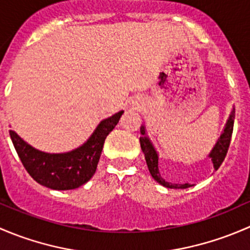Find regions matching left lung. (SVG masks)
<instances>
[{
	"instance_id": "1",
	"label": "left lung",
	"mask_w": 250,
	"mask_h": 250,
	"mask_svg": "<svg viewBox=\"0 0 250 250\" xmlns=\"http://www.w3.org/2000/svg\"><path fill=\"white\" fill-rule=\"evenodd\" d=\"M233 122H234V107L231 111L230 116H229V120L226 122L225 128H224L223 133H221L220 138L216 141L215 146L213 147V150L210 151V153L208 155L209 158H211V162H213L214 169L218 170L219 167L221 166V163L224 162L226 157V153H228L229 146H230L231 137H232V130H233ZM140 146L141 150H143L144 155H145L146 165H147L148 172H150L152 178L157 181L158 184L163 185L165 188H191V184H172L166 181L165 179L161 176L160 170H158V153L157 151L153 147L152 143H151L148 137L146 135V129L145 125H141L140 127Z\"/></svg>"
}]
</instances>
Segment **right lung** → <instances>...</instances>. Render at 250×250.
I'll return each instance as SVG.
<instances>
[{
    "label": "right lung",
    "mask_w": 250,
    "mask_h": 250,
    "mask_svg": "<svg viewBox=\"0 0 250 250\" xmlns=\"http://www.w3.org/2000/svg\"><path fill=\"white\" fill-rule=\"evenodd\" d=\"M122 113L120 111L103 120L83 145L65 153L42 152L25 143L14 130H9V135L22 166L34 180L53 190H72L94 175L104 141Z\"/></svg>",
    "instance_id": "add662e5"
}]
</instances>
